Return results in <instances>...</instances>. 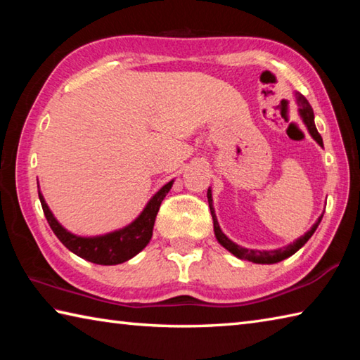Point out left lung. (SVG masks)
I'll return each mask as SVG.
<instances>
[{"label":"left lung","instance_id":"obj_1","mask_svg":"<svg viewBox=\"0 0 360 360\" xmlns=\"http://www.w3.org/2000/svg\"><path fill=\"white\" fill-rule=\"evenodd\" d=\"M295 103L298 106V115H300L302 122L304 124V127H307L308 133L311 135L314 141L321 146V148H324L322 138H321V135L318 133V129H316V125H314L313 108L309 106L308 100L304 98L303 95L295 92ZM208 203H210V210H211V216H212V224H214V235H216V240L219 241V245L224 246L229 252L233 254L235 257L243 259V260H249V262H252V264H266V265L278 264V262H281L284 259L290 257V255H294L298 251V249L304 246V243L311 238L316 229H318V225L322 221V216H324V212H322V214L318 217V221L313 224V227L309 229L307 233L302 235L300 238H297L294 243H290V245L284 246V248H278V249H262V251H260V249H248V248H243L240 245H236V243L231 241L229 236L221 230V225H219L217 217H216L214 205H212L211 187H208Z\"/></svg>","mask_w":360,"mask_h":360}]
</instances>
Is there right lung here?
<instances>
[{
  "mask_svg": "<svg viewBox=\"0 0 360 360\" xmlns=\"http://www.w3.org/2000/svg\"><path fill=\"white\" fill-rule=\"evenodd\" d=\"M173 182L174 179L167 182L165 186L158 188V191L152 195L148 205L144 206V210L139 212V216L135 221H131L129 225H125V227H122L119 230L96 236H81L66 230L63 225L57 221V217L53 216V212L47 206L46 200L39 191V182L38 193L42 211H44V216L49 225H51L53 233L57 235V238L62 241L71 252H75L84 260L92 262V264L117 265L124 264V262L130 260L131 257H135L136 254L141 252L143 249L148 246V243L152 238V229H154L158 208H160L163 198L167 197L169 188L173 187Z\"/></svg>",
  "mask_w": 360,
  "mask_h": 360,
  "instance_id": "obj_1",
  "label": "right lung"
}]
</instances>
